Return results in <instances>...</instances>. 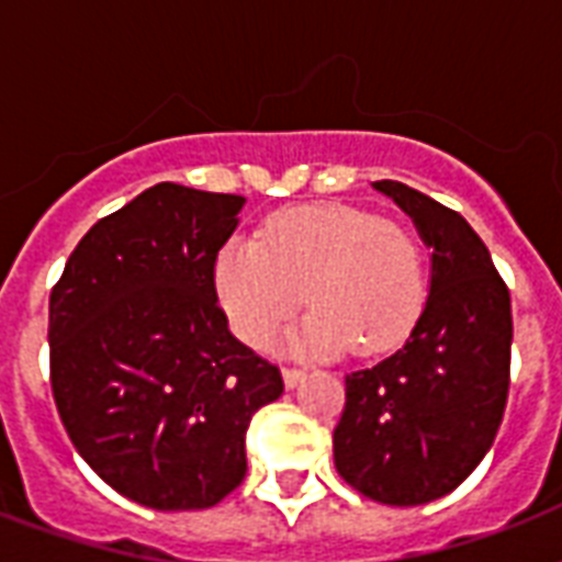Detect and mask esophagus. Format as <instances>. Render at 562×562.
Listing matches in <instances>:
<instances>
[{
	"instance_id": "obj_1",
	"label": "esophagus",
	"mask_w": 562,
	"mask_h": 562,
	"mask_svg": "<svg viewBox=\"0 0 562 562\" xmlns=\"http://www.w3.org/2000/svg\"><path fill=\"white\" fill-rule=\"evenodd\" d=\"M282 379H285V387H294V384H300L303 379H306V370L300 368H282Z\"/></svg>"
}]
</instances>
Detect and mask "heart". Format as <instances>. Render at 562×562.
<instances>
[{"mask_svg": "<svg viewBox=\"0 0 562 562\" xmlns=\"http://www.w3.org/2000/svg\"><path fill=\"white\" fill-rule=\"evenodd\" d=\"M315 312L300 347L356 356L393 350L426 306V254L396 221L359 206L277 212L259 236L229 238L215 256V294L233 333L262 344L303 303Z\"/></svg>", "mask_w": 562, "mask_h": 562, "instance_id": "heart-1", "label": "heart"}]
</instances>
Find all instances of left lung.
<instances>
[{
    "label": "left lung",
    "mask_w": 562,
    "mask_h": 562,
    "mask_svg": "<svg viewBox=\"0 0 562 562\" xmlns=\"http://www.w3.org/2000/svg\"><path fill=\"white\" fill-rule=\"evenodd\" d=\"M417 224L431 291L400 350L344 379L335 470L361 496L414 507L470 479L496 440L510 391V291L487 245L454 210L396 180H375Z\"/></svg>",
    "instance_id": "obj_1"
}]
</instances>
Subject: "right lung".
Instances as JSON below:
<instances>
[{
	"mask_svg": "<svg viewBox=\"0 0 562 562\" xmlns=\"http://www.w3.org/2000/svg\"><path fill=\"white\" fill-rule=\"evenodd\" d=\"M241 194L157 183L78 241L48 297L52 396L101 481L154 510H203L245 481L250 417L282 373L227 329L215 256Z\"/></svg>",
	"mask_w": 562,
	"mask_h": 562,
	"instance_id": "right-lung-1",
	"label": "right lung"
}]
</instances>
